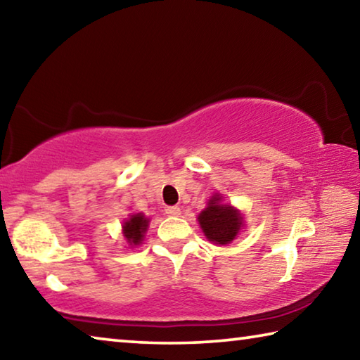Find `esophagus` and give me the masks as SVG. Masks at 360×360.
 I'll return each mask as SVG.
<instances>
[{"instance_id": "1", "label": "esophagus", "mask_w": 360, "mask_h": 360, "mask_svg": "<svg viewBox=\"0 0 360 360\" xmlns=\"http://www.w3.org/2000/svg\"><path fill=\"white\" fill-rule=\"evenodd\" d=\"M165 212H167L168 216L178 217L181 214V208H179V206H168V208L165 210Z\"/></svg>"}]
</instances>
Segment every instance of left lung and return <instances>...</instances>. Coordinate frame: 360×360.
<instances>
[{"mask_svg": "<svg viewBox=\"0 0 360 360\" xmlns=\"http://www.w3.org/2000/svg\"><path fill=\"white\" fill-rule=\"evenodd\" d=\"M198 222L206 238L224 246L236 238L243 227V214L231 205L222 203V195L214 193L208 206L198 214Z\"/></svg>", "mask_w": 360, "mask_h": 360, "instance_id": "8db88e82", "label": "left lung"}]
</instances>
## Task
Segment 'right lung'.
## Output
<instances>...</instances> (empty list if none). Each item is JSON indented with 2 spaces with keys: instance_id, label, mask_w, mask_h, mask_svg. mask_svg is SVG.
<instances>
[{
  "instance_id": "right-lung-1",
  "label": "right lung",
  "mask_w": 360,
  "mask_h": 360,
  "mask_svg": "<svg viewBox=\"0 0 360 360\" xmlns=\"http://www.w3.org/2000/svg\"><path fill=\"white\" fill-rule=\"evenodd\" d=\"M149 227V219L146 217L143 212H136L131 214L122 225V233H124L127 243L131 248L139 246L144 240V233L148 231Z\"/></svg>"
}]
</instances>
